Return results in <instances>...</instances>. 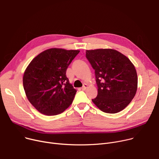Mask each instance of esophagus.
I'll return each instance as SVG.
<instances>
[{
    "mask_svg": "<svg viewBox=\"0 0 159 159\" xmlns=\"http://www.w3.org/2000/svg\"><path fill=\"white\" fill-rule=\"evenodd\" d=\"M88 88V85L86 84H84V86L81 88V89H82V90H85V89H86V88Z\"/></svg>",
    "mask_w": 159,
    "mask_h": 159,
    "instance_id": "obj_1",
    "label": "esophagus"
}]
</instances>
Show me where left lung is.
I'll return each instance as SVG.
<instances>
[{
  "label": "left lung",
  "instance_id": "1",
  "mask_svg": "<svg viewBox=\"0 0 159 159\" xmlns=\"http://www.w3.org/2000/svg\"><path fill=\"white\" fill-rule=\"evenodd\" d=\"M86 57L94 70L97 97L92 100L102 111L114 114L131 102L137 89V75L130 60L111 48L86 50Z\"/></svg>",
  "mask_w": 159,
  "mask_h": 159
}]
</instances>
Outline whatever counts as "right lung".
<instances>
[{
	"mask_svg": "<svg viewBox=\"0 0 159 159\" xmlns=\"http://www.w3.org/2000/svg\"><path fill=\"white\" fill-rule=\"evenodd\" d=\"M78 50L52 48L41 52L25 69L23 86L30 103L41 114L54 116L71 104L77 90L66 76Z\"/></svg>",
	"mask_w": 159,
	"mask_h": 159,
	"instance_id": "right-lung-1",
	"label": "right lung"
}]
</instances>
